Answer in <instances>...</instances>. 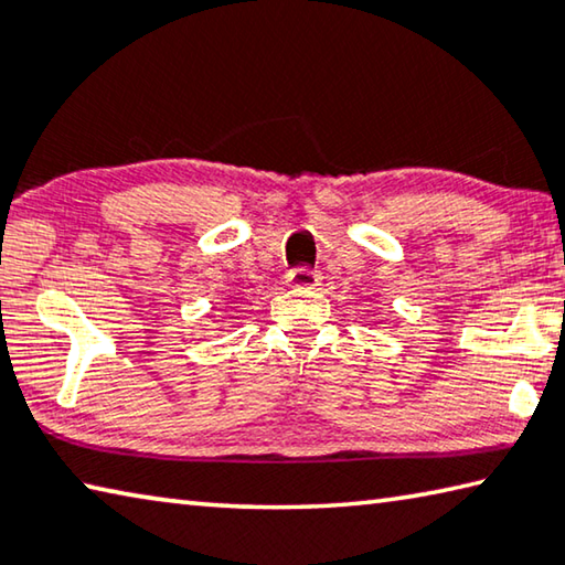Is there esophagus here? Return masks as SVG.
<instances>
[{"label": "esophagus", "instance_id": "1", "mask_svg": "<svg viewBox=\"0 0 565 565\" xmlns=\"http://www.w3.org/2000/svg\"><path fill=\"white\" fill-rule=\"evenodd\" d=\"M286 281H289L294 289H313V286H319L321 276L317 271L306 269V266H296V269H291L289 276H286Z\"/></svg>", "mask_w": 565, "mask_h": 565}]
</instances>
